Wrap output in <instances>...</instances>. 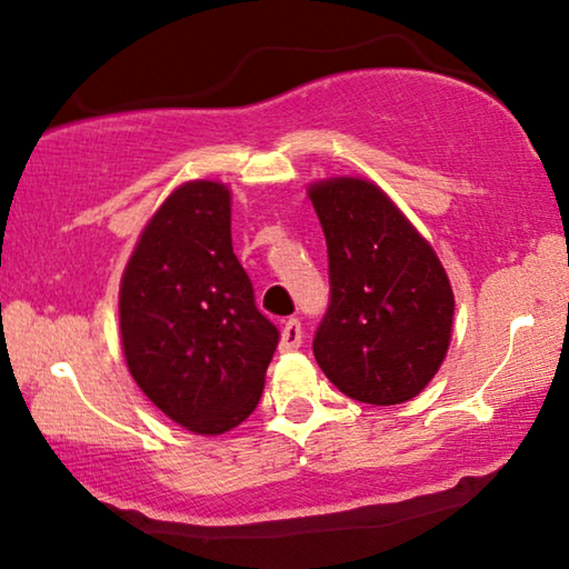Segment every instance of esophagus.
I'll return each mask as SVG.
<instances>
[{"label": "esophagus", "instance_id": "34e87169", "mask_svg": "<svg viewBox=\"0 0 569 569\" xmlns=\"http://www.w3.org/2000/svg\"><path fill=\"white\" fill-rule=\"evenodd\" d=\"M301 339H303V331H301V323L299 319H288L281 329V351H296L301 347Z\"/></svg>", "mask_w": 569, "mask_h": 569}]
</instances>
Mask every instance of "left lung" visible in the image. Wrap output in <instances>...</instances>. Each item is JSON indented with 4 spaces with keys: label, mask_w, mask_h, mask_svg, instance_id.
Masks as SVG:
<instances>
[{
    "label": "left lung",
    "mask_w": 569,
    "mask_h": 569,
    "mask_svg": "<svg viewBox=\"0 0 569 569\" xmlns=\"http://www.w3.org/2000/svg\"><path fill=\"white\" fill-rule=\"evenodd\" d=\"M306 194L327 238L331 281L313 357L351 400H412L453 333L456 299L438 252L372 179L327 177Z\"/></svg>",
    "instance_id": "8db88e82"
}]
</instances>
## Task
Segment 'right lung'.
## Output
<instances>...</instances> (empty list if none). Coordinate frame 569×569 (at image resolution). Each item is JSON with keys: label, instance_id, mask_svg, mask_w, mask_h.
Segmentation results:
<instances>
[{"label": "right lung", "instance_id": "obj_1", "mask_svg": "<svg viewBox=\"0 0 569 569\" xmlns=\"http://www.w3.org/2000/svg\"><path fill=\"white\" fill-rule=\"evenodd\" d=\"M230 210V187L214 179L171 189L143 224L119 288L133 382L194 436H222L256 410L278 345L232 252Z\"/></svg>", "mask_w": 569, "mask_h": 569}]
</instances>
